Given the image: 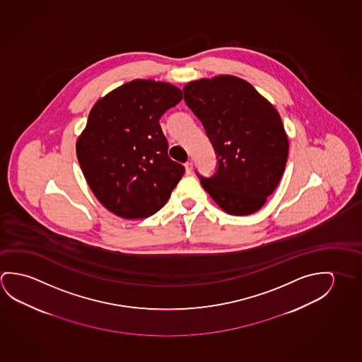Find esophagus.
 I'll return each instance as SVG.
<instances>
[{
	"instance_id": "obj_1",
	"label": "esophagus",
	"mask_w": 362,
	"mask_h": 362,
	"mask_svg": "<svg viewBox=\"0 0 362 362\" xmlns=\"http://www.w3.org/2000/svg\"><path fill=\"white\" fill-rule=\"evenodd\" d=\"M185 168H186V173L189 175L191 171H192V162H186V163H185Z\"/></svg>"
}]
</instances>
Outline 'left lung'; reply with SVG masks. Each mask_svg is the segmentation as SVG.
<instances>
[{
    "instance_id": "left-lung-1",
    "label": "left lung",
    "mask_w": 362,
    "mask_h": 362,
    "mask_svg": "<svg viewBox=\"0 0 362 362\" xmlns=\"http://www.w3.org/2000/svg\"><path fill=\"white\" fill-rule=\"evenodd\" d=\"M184 99L200 119L216 153L213 176L202 187L224 211H258L284 173L288 138L276 108L252 84L231 75L191 81Z\"/></svg>"
}]
</instances>
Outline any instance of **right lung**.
Returning a JSON list of instances; mask_svg holds the SVG:
<instances>
[{"label":"right lung","instance_id":"right-lung-1","mask_svg":"<svg viewBox=\"0 0 362 362\" xmlns=\"http://www.w3.org/2000/svg\"><path fill=\"white\" fill-rule=\"evenodd\" d=\"M182 92L168 83L132 81L94 104L76 156L93 194L110 211L144 218L165 206L185 167L168 157L162 115Z\"/></svg>","mask_w":362,"mask_h":362}]
</instances>
